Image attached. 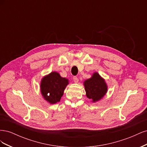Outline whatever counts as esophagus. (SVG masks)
<instances>
[{"instance_id":"1","label":"esophagus","mask_w":147,"mask_h":147,"mask_svg":"<svg viewBox=\"0 0 147 147\" xmlns=\"http://www.w3.org/2000/svg\"><path fill=\"white\" fill-rule=\"evenodd\" d=\"M73 79H74V82H75V83H78V78H77V77H74V78H73Z\"/></svg>"}]
</instances>
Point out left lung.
Returning <instances> with one entry per match:
<instances>
[{"label": "left lung", "instance_id": "left-lung-1", "mask_svg": "<svg viewBox=\"0 0 147 147\" xmlns=\"http://www.w3.org/2000/svg\"><path fill=\"white\" fill-rule=\"evenodd\" d=\"M83 85L87 97L92 102L100 101L108 91V86L105 79L97 72L93 73L91 78L85 80Z\"/></svg>", "mask_w": 147, "mask_h": 147}]
</instances>
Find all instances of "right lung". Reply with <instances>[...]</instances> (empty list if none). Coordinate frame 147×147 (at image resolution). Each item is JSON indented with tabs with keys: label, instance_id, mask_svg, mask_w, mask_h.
I'll return each instance as SVG.
<instances>
[{
	"label": "right lung",
	"instance_id": "right-lung-1",
	"mask_svg": "<svg viewBox=\"0 0 147 147\" xmlns=\"http://www.w3.org/2000/svg\"><path fill=\"white\" fill-rule=\"evenodd\" d=\"M69 84L67 78L62 77L55 71L45 75L41 79L40 86L43 98L50 104H56L60 101Z\"/></svg>",
	"mask_w": 147,
	"mask_h": 147
}]
</instances>
